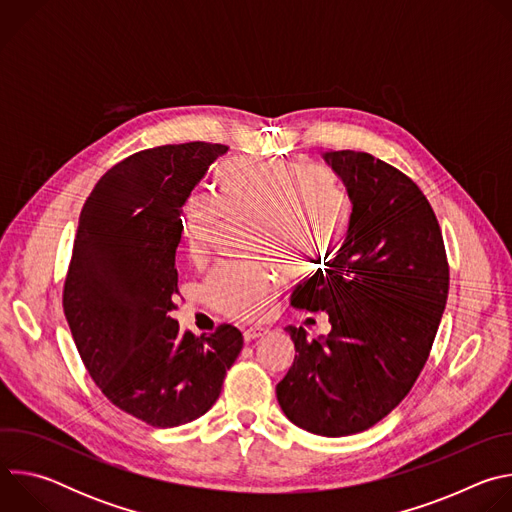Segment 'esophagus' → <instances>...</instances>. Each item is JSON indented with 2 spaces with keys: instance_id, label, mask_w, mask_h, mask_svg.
<instances>
[{
  "instance_id": "34e87169",
  "label": "esophagus",
  "mask_w": 512,
  "mask_h": 512,
  "mask_svg": "<svg viewBox=\"0 0 512 512\" xmlns=\"http://www.w3.org/2000/svg\"><path fill=\"white\" fill-rule=\"evenodd\" d=\"M265 334H269L267 326H251L243 332V338H245V342H251V340H257V338H263Z\"/></svg>"
}]
</instances>
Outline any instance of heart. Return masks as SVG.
<instances>
[{
  "instance_id": "heart-1",
  "label": "heart",
  "mask_w": 512,
  "mask_h": 512,
  "mask_svg": "<svg viewBox=\"0 0 512 512\" xmlns=\"http://www.w3.org/2000/svg\"><path fill=\"white\" fill-rule=\"evenodd\" d=\"M218 204L227 216L255 221V253L275 255L289 275L306 271L310 261L326 255L344 235L350 206L336 180L318 170H300L289 162L231 160L216 170ZM218 208L202 198L190 200L182 229L192 261L206 259ZM281 273L271 263L223 265L208 279L210 302L235 318L263 316L279 289Z\"/></svg>"
}]
</instances>
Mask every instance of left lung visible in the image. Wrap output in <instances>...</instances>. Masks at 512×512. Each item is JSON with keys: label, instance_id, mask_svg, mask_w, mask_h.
<instances>
[{"label": "left lung", "instance_id": "8db88e82", "mask_svg": "<svg viewBox=\"0 0 512 512\" xmlns=\"http://www.w3.org/2000/svg\"><path fill=\"white\" fill-rule=\"evenodd\" d=\"M352 212L334 261L291 304L326 312L328 336L287 326L296 358L275 393L285 417L326 437L373 427L411 391L446 310L450 271L437 218L397 168L364 152H324Z\"/></svg>", "mask_w": 512, "mask_h": 512}]
</instances>
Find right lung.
<instances>
[{
	"mask_svg": "<svg viewBox=\"0 0 512 512\" xmlns=\"http://www.w3.org/2000/svg\"><path fill=\"white\" fill-rule=\"evenodd\" d=\"M227 145L192 141L137 152L89 194L64 283V316L93 381L154 427L204 415L221 395L243 334L196 338L172 318L184 204Z\"/></svg>",
	"mask_w": 512,
	"mask_h": 512,
	"instance_id": "right-lung-1",
	"label": "right lung"
}]
</instances>
